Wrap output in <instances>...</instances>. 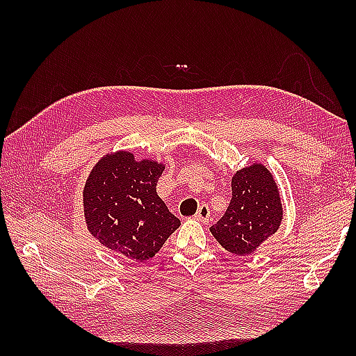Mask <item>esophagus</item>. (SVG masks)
<instances>
[{"mask_svg": "<svg viewBox=\"0 0 356 356\" xmlns=\"http://www.w3.org/2000/svg\"><path fill=\"white\" fill-rule=\"evenodd\" d=\"M195 218H197L199 222H203V223H208V220L211 218V211L207 205H202L197 211V214H195Z\"/></svg>", "mask_w": 356, "mask_h": 356, "instance_id": "esophagus-1", "label": "esophagus"}]
</instances>
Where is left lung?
Segmentation results:
<instances>
[{"label":"left lung","instance_id":"left-lung-1","mask_svg":"<svg viewBox=\"0 0 356 356\" xmlns=\"http://www.w3.org/2000/svg\"><path fill=\"white\" fill-rule=\"evenodd\" d=\"M231 188L229 207L209 231L226 251L243 257L278 231L283 203L274 174L260 162L234 172Z\"/></svg>","mask_w":356,"mask_h":356}]
</instances>
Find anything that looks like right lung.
<instances>
[{"label": "right lung", "mask_w": 356, "mask_h": 356, "mask_svg": "<svg viewBox=\"0 0 356 356\" xmlns=\"http://www.w3.org/2000/svg\"><path fill=\"white\" fill-rule=\"evenodd\" d=\"M163 162L138 159L128 149L104 154L82 191L88 232L111 252L147 261L161 251L180 220L159 197Z\"/></svg>", "instance_id": "obj_1"}]
</instances>
